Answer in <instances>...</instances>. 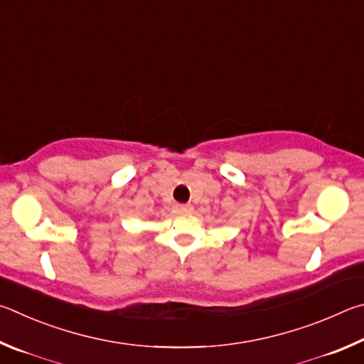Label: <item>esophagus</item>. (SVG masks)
Returning a JSON list of instances; mask_svg holds the SVG:
<instances>
[{"label": "esophagus", "mask_w": 364, "mask_h": 364, "mask_svg": "<svg viewBox=\"0 0 364 364\" xmlns=\"http://www.w3.org/2000/svg\"><path fill=\"white\" fill-rule=\"evenodd\" d=\"M174 211L177 214H187V213L192 211V206H190V205H176Z\"/></svg>", "instance_id": "obj_1"}]
</instances>
